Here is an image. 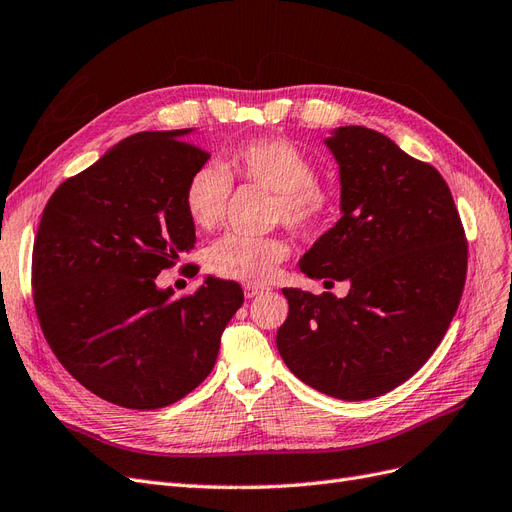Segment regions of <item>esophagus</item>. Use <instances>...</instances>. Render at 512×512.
Returning a JSON list of instances; mask_svg holds the SVG:
<instances>
[{
    "mask_svg": "<svg viewBox=\"0 0 512 512\" xmlns=\"http://www.w3.org/2000/svg\"><path fill=\"white\" fill-rule=\"evenodd\" d=\"M263 291H266V289H263V287H255V285H246V287H244V295H246V298H249V300L257 298V295H261Z\"/></svg>",
    "mask_w": 512,
    "mask_h": 512,
    "instance_id": "esophagus-1",
    "label": "esophagus"
}]
</instances>
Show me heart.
<instances>
[{
	"label": "heart",
	"instance_id": "b5f03b06",
	"mask_svg": "<svg viewBox=\"0 0 512 512\" xmlns=\"http://www.w3.org/2000/svg\"><path fill=\"white\" fill-rule=\"evenodd\" d=\"M223 168L200 166L187 178L183 204L200 229L217 227L232 195V178L272 191V221H283L298 236H319L332 225L338 195L332 185L317 178V161L287 138L263 136L225 151ZM287 255L278 238L227 234L208 251V268L227 280L263 285Z\"/></svg>",
	"mask_w": 512,
	"mask_h": 512
}]
</instances>
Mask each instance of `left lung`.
Returning <instances> with one entry per match:
<instances>
[{
  "instance_id": "1",
  "label": "left lung",
  "mask_w": 512,
  "mask_h": 512,
  "mask_svg": "<svg viewBox=\"0 0 512 512\" xmlns=\"http://www.w3.org/2000/svg\"><path fill=\"white\" fill-rule=\"evenodd\" d=\"M325 144L340 166V221L300 270L351 285L344 298L283 289L276 334L287 368L340 400L378 398L415 374L447 334L468 270L449 185L430 163L374 129L338 127Z\"/></svg>"
}]
</instances>
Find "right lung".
Masks as SVG:
<instances>
[{
	"mask_svg": "<svg viewBox=\"0 0 512 512\" xmlns=\"http://www.w3.org/2000/svg\"><path fill=\"white\" fill-rule=\"evenodd\" d=\"M189 131L129 136L63 180L34 240L46 342L82 387L123 408L155 410L191 393L244 302L234 280L206 276L180 298L155 285L195 244L183 191L210 155L185 140Z\"/></svg>",
	"mask_w": 512,
	"mask_h": 512,
	"instance_id": "right-lung-1",
	"label": "right lung"
}]
</instances>
